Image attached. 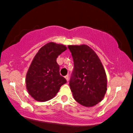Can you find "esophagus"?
Instances as JSON below:
<instances>
[{"label":"esophagus","mask_w":133,"mask_h":133,"mask_svg":"<svg viewBox=\"0 0 133 133\" xmlns=\"http://www.w3.org/2000/svg\"><path fill=\"white\" fill-rule=\"evenodd\" d=\"M65 79H66V81H69V76L68 75H67V76H65Z\"/></svg>","instance_id":"obj_1"}]
</instances>
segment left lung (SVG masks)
<instances>
[{"label":"left lung","instance_id":"obj_1","mask_svg":"<svg viewBox=\"0 0 133 133\" xmlns=\"http://www.w3.org/2000/svg\"><path fill=\"white\" fill-rule=\"evenodd\" d=\"M74 68L69 86L73 97L85 107H92L103 99L107 91V76L103 64L91 47L69 45Z\"/></svg>","mask_w":133,"mask_h":133}]
</instances>
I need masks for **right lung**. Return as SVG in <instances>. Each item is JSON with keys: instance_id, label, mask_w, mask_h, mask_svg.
Masks as SVG:
<instances>
[{"instance_id": "right-lung-1", "label": "right lung", "mask_w": 133, "mask_h": 133, "mask_svg": "<svg viewBox=\"0 0 133 133\" xmlns=\"http://www.w3.org/2000/svg\"><path fill=\"white\" fill-rule=\"evenodd\" d=\"M67 49L63 44L49 42L42 46L34 57L25 77L26 89L36 101L45 102L59 92L67 82L60 75L58 56Z\"/></svg>"}]
</instances>
